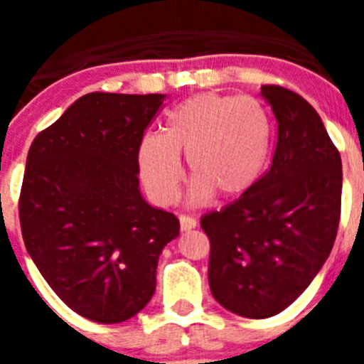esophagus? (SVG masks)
<instances>
[{
    "label": "esophagus",
    "mask_w": 364,
    "mask_h": 364,
    "mask_svg": "<svg viewBox=\"0 0 364 364\" xmlns=\"http://www.w3.org/2000/svg\"><path fill=\"white\" fill-rule=\"evenodd\" d=\"M178 220H180V230L182 231H189L197 228V218L189 217V215H180Z\"/></svg>",
    "instance_id": "34e87169"
}]
</instances>
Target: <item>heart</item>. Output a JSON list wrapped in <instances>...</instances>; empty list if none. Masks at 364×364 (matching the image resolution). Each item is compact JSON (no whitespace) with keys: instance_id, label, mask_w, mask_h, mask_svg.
<instances>
[{"instance_id":"b5f03b06","label":"heart","mask_w":364,"mask_h":364,"mask_svg":"<svg viewBox=\"0 0 364 364\" xmlns=\"http://www.w3.org/2000/svg\"><path fill=\"white\" fill-rule=\"evenodd\" d=\"M272 144V120L259 100L204 92L173 109L164 133L138 146L144 188L159 204L175 200L182 180L180 156L195 182L191 197L237 198L259 180Z\"/></svg>"}]
</instances>
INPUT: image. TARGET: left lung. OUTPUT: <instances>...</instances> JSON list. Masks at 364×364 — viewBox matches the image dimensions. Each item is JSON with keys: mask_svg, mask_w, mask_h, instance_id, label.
I'll return each instance as SVG.
<instances>
[{"mask_svg": "<svg viewBox=\"0 0 364 364\" xmlns=\"http://www.w3.org/2000/svg\"><path fill=\"white\" fill-rule=\"evenodd\" d=\"M277 118L272 166L244 195L200 218L210 288L247 319L288 308L323 268L341 218L343 167L319 114L297 92L262 85Z\"/></svg>", "mask_w": 364, "mask_h": 364, "instance_id": "left-lung-1", "label": "left lung"}]
</instances>
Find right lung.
Returning a JSON list of instances; mask_svg holds the SVG:
<instances>
[{
  "label": "right lung",
  "instance_id": "obj_1",
  "mask_svg": "<svg viewBox=\"0 0 364 364\" xmlns=\"http://www.w3.org/2000/svg\"><path fill=\"white\" fill-rule=\"evenodd\" d=\"M164 98L89 92L28 149L25 247L54 294L95 323H124L146 306L160 253L178 237V218L138 189V146Z\"/></svg>",
  "mask_w": 364,
  "mask_h": 364
}]
</instances>
